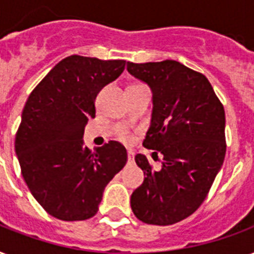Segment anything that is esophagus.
Here are the masks:
<instances>
[{"instance_id": "1", "label": "esophagus", "mask_w": 254, "mask_h": 254, "mask_svg": "<svg viewBox=\"0 0 254 254\" xmlns=\"http://www.w3.org/2000/svg\"><path fill=\"white\" fill-rule=\"evenodd\" d=\"M133 160H134V153L132 151H127V161L132 163Z\"/></svg>"}]
</instances>
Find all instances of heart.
Masks as SVG:
<instances>
[{"label": "heart", "mask_w": 254, "mask_h": 254, "mask_svg": "<svg viewBox=\"0 0 254 254\" xmlns=\"http://www.w3.org/2000/svg\"><path fill=\"white\" fill-rule=\"evenodd\" d=\"M120 138H121L122 141H130V136H129L127 133H122L121 136H120Z\"/></svg>", "instance_id": "b5f03b06"}]
</instances>
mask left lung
Instances as JSON below:
<instances>
[{
	"mask_svg": "<svg viewBox=\"0 0 254 254\" xmlns=\"http://www.w3.org/2000/svg\"><path fill=\"white\" fill-rule=\"evenodd\" d=\"M127 68L151 87V127L142 145L163 155L160 171L136 155L145 178L130 206L144 223L172 225L196 211L222 167L225 110L207 78L176 60L127 62Z\"/></svg>",
	"mask_w": 254,
	"mask_h": 254,
	"instance_id": "1",
	"label": "left lung"
}]
</instances>
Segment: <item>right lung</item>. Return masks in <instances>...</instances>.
Segmentation results:
<instances>
[{
	"label": "right lung",
	"mask_w": 254,
	"mask_h": 254,
	"mask_svg": "<svg viewBox=\"0 0 254 254\" xmlns=\"http://www.w3.org/2000/svg\"><path fill=\"white\" fill-rule=\"evenodd\" d=\"M125 63L71 55L28 97L14 149L29 191L58 219L94 217L105 187L127 164V149L118 141L93 152L82 140L95 117L97 95L122 74Z\"/></svg>",
	"instance_id": "add662e5"
}]
</instances>
